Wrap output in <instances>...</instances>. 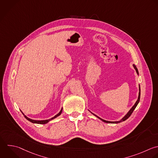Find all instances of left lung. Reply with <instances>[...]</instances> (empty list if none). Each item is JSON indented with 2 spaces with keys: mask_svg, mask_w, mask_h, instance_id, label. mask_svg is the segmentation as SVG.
<instances>
[{
  "mask_svg": "<svg viewBox=\"0 0 158 158\" xmlns=\"http://www.w3.org/2000/svg\"><path fill=\"white\" fill-rule=\"evenodd\" d=\"M133 67H134V68H135V69L136 70V73L138 74V69H137V68H136V67L135 66V65H133ZM139 95H138V99H137V101H136V102H135V104H134V106L131 108V109L128 111V112L125 115V117H123V118H122V120H120V121H116V122H110V121H107V120H103V119H102V118H101L100 117H98L97 115H96L95 114H93V115H94L95 116H96L98 118H99V119H101L102 121H103V122H106V123H120V122H122V121H125V120H127L130 115H131V114H132V112H133V110H135V109L136 108V106L138 105V102H139V99H140V86H139Z\"/></svg>",
  "mask_w": 158,
  "mask_h": 158,
  "instance_id": "obj_1",
  "label": "left lung"
}]
</instances>
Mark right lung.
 <instances>
[{"label":"right lung","instance_id":"1","mask_svg":"<svg viewBox=\"0 0 158 158\" xmlns=\"http://www.w3.org/2000/svg\"><path fill=\"white\" fill-rule=\"evenodd\" d=\"M62 108L61 109V110H60V111L57 114V115H56L54 117H53L52 118H50V119H48V120H32V119H31V118H29L28 117H27L26 115H25L23 114V115H24V116H25V117L28 120H29L30 122H32V123H39V124H45V123H47L48 122H49L50 120H52V119H54V118H56L57 117H58L59 115H60V114H61V113H62Z\"/></svg>","mask_w":158,"mask_h":158}]
</instances>
